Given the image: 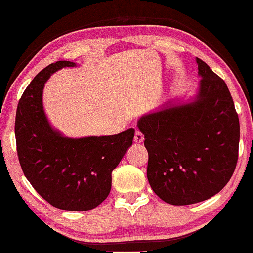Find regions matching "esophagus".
<instances>
[{
    "mask_svg": "<svg viewBox=\"0 0 253 253\" xmlns=\"http://www.w3.org/2000/svg\"><path fill=\"white\" fill-rule=\"evenodd\" d=\"M135 142L136 143H143L144 142V134L140 130L135 131Z\"/></svg>",
    "mask_w": 253,
    "mask_h": 253,
    "instance_id": "34e87169",
    "label": "esophagus"
}]
</instances>
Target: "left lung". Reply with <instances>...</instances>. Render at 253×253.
Here are the masks:
<instances>
[{"label": "left lung", "instance_id": "left-lung-1", "mask_svg": "<svg viewBox=\"0 0 253 253\" xmlns=\"http://www.w3.org/2000/svg\"><path fill=\"white\" fill-rule=\"evenodd\" d=\"M196 62L202 77L196 99L138 121L148 152V182L173 205L202 202L219 193L239 156L240 124L228 85L203 60Z\"/></svg>", "mask_w": 253, "mask_h": 253}]
</instances>
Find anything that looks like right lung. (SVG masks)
<instances>
[{
	"label": "right lung",
	"instance_id": "1",
	"mask_svg": "<svg viewBox=\"0 0 253 253\" xmlns=\"http://www.w3.org/2000/svg\"><path fill=\"white\" fill-rule=\"evenodd\" d=\"M71 61L41 70L21 96L15 116L19 162L34 190L54 208L88 211L108 196L111 172L131 146L135 129L117 135L67 138L49 125L42 107L44 83Z\"/></svg>",
	"mask_w": 253,
	"mask_h": 253
}]
</instances>
